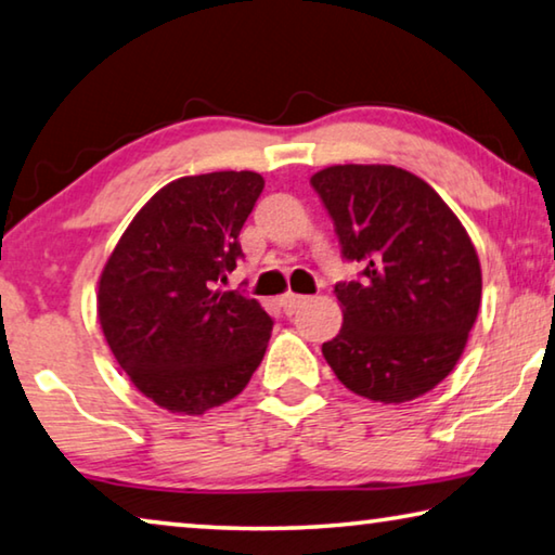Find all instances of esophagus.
<instances>
[{
  "label": "esophagus",
  "mask_w": 555,
  "mask_h": 555,
  "mask_svg": "<svg viewBox=\"0 0 555 555\" xmlns=\"http://www.w3.org/2000/svg\"><path fill=\"white\" fill-rule=\"evenodd\" d=\"M309 301V296H298V294H286L281 296V309H284V313H296V309H301V306Z\"/></svg>",
  "instance_id": "obj_1"
}]
</instances>
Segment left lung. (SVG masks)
Here are the masks:
<instances>
[{
	"label": "left lung",
	"instance_id": "obj_1",
	"mask_svg": "<svg viewBox=\"0 0 555 555\" xmlns=\"http://www.w3.org/2000/svg\"><path fill=\"white\" fill-rule=\"evenodd\" d=\"M356 281L336 284L343 325L323 343L338 380L398 404L444 380L481 304L477 249L425 180L395 165H333L311 178Z\"/></svg>",
	"mask_w": 555,
	"mask_h": 555
}]
</instances>
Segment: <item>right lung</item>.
Instances as JSON below:
<instances>
[{"label":"right lung","mask_w":555,"mask_h":555,"mask_svg":"<svg viewBox=\"0 0 555 555\" xmlns=\"http://www.w3.org/2000/svg\"><path fill=\"white\" fill-rule=\"evenodd\" d=\"M263 190L259 172L180 178L145 202L105 261L99 321L130 383L163 410L202 415L236 398L257 371L271 315L222 292L240 232Z\"/></svg>","instance_id":"add662e5"}]
</instances>
